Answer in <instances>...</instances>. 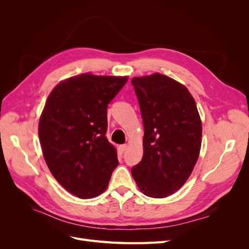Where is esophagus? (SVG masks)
<instances>
[{"instance_id":"1","label":"esophagus","mask_w":249,"mask_h":249,"mask_svg":"<svg viewBox=\"0 0 249 249\" xmlns=\"http://www.w3.org/2000/svg\"><path fill=\"white\" fill-rule=\"evenodd\" d=\"M126 147H127V145H126V144H123V145H119V150H120V152H122V153H124V150L126 149Z\"/></svg>"}]
</instances>
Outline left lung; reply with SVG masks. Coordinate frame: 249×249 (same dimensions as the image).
I'll use <instances>...</instances> for the list:
<instances>
[{
	"instance_id": "obj_1",
	"label": "left lung",
	"mask_w": 249,
	"mask_h": 249,
	"mask_svg": "<svg viewBox=\"0 0 249 249\" xmlns=\"http://www.w3.org/2000/svg\"><path fill=\"white\" fill-rule=\"evenodd\" d=\"M144 125L143 158L132 168L140 191L164 198L191 176L201 146L202 125L189 90L155 72L132 79Z\"/></svg>"
}]
</instances>
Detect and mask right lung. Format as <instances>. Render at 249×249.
Instances as JSON below:
<instances>
[{
    "instance_id": "right-lung-1",
    "label": "right lung",
    "mask_w": 249,
    "mask_h": 249,
    "mask_svg": "<svg viewBox=\"0 0 249 249\" xmlns=\"http://www.w3.org/2000/svg\"><path fill=\"white\" fill-rule=\"evenodd\" d=\"M127 79L78 74L57 84L44 105L38 124L44 160L57 182L79 198L103 193L118 165L106 137L107 107Z\"/></svg>"
}]
</instances>
